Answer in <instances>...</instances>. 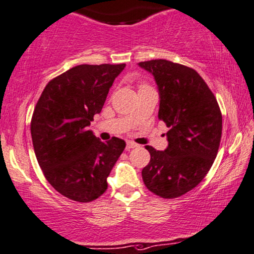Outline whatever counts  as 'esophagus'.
<instances>
[{
	"label": "esophagus",
	"instance_id": "1",
	"mask_svg": "<svg viewBox=\"0 0 254 254\" xmlns=\"http://www.w3.org/2000/svg\"><path fill=\"white\" fill-rule=\"evenodd\" d=\"M137 146H138V144L133 143V142H127V151L131 150V149H134V147H137Z\"/></svg>",
	"mask_w": 254,
	"mask_h": 254
}]
</instances>
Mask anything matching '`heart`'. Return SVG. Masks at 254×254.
Returning a JSON list of instances; mask_svg holds the SVG:
<instances>
[{
	"mask_svg": "<svg viewBox=\"0 0 254 254\" xmlns=\"http://www.w3.org/2000/svg\"><path fill=\"white\" fill-rule=\"evenodd\" d=\"M142 88H149V86H147L146 84H142V85L139 86V89H142Z\"/></svg>",
	"mask_w": 254,
	"mask_h": 254,
	"instance_id": "b5f03b06",
	"label": "heart"
}]
</instances>
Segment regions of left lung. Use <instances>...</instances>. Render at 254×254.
Instances as JSON below:
<instances>
[{"label": "left lung", "instance_id": "1", "mask_svg": "<svg viewBox=\"0 0 254 254\" xmlns=\"http://www.w3.org/2000/svg\"><path fill=\"white\" fill-rule=\"evenodd\" d=\"M155 77L158 118L169 127V145H146L151 159L142 171L151 192L165 199L194 189L210 171L219 149L223 120L218 102L194 69L166 60L138 63Z\"/></svg>", "mask_w": 254, "mask_h": 254}]
</instances>
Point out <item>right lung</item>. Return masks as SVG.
<instances>
[{"label":"right lung","instance_id":"1","mask_svg":"<svg viewBox=\"0 0 254 254\" xmlns=\"http://www.w3.org/2000/svg\"><path fill=\"white\" fill-rule=\"evenodd\" d=\"M125 64H81L48 83L35 107L31 138L44 177L57 192L79 203L107 191V178L125 142H101L88 130Z\"/></svg>","mask_w":254,"mask_h":254}]
</instances>
